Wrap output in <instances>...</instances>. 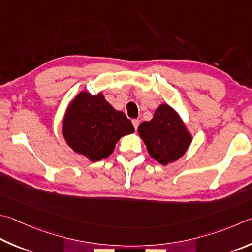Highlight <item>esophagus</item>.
<instances>
[{"label":"esophagus","instance_id":"1","mask_svg":"<svg viewBox=\"0 0 252 252\" xmlns=\"http://www.w3.org/2000/svg\"><path fill=\"white\" fill-rule=\"evenodd\" d=\"M132 123H133L134 129H135V130L138 129V126H139V125H140V121L138 120V119H134V120H132Z\"/></svg>","mask_w":252,"mask_h":252}]
</instances>
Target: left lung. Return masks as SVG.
Masks as SVG:
<instances>
[{
  "label": "left lung",
  "instance_id": "left-lung-1",
  "mask_svg": "<svg viewBox=\"0 0 252 252\" xmlns=\"http://www.w3.org/2000/svg\"><path fill=\"white\" fill-rule=\"evenodd\" d=\"M138 132L151 158L162 165L180 159L193 140L180 113L167 103L159 104L153 118L142 122Z\"/></svg>",
  "mask_w": 252,
  "mask_h": 252
}]
</instances>
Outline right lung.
I'll use <instances>...</instances> for the list:
<instances>
[{
  "mask_svg": "<svg viewBox=\"0 0 252 252\" xmlns=\"http://www.w3.org/2000/svg\"><path fill=\"white\" fill-rule=\"evenodd\" d=\"M134 132L131 121L116 110L102 93L82 90L71 100L63 114L62 133L68 146L91 162L111 155L122 136Z\"/></svg>",
  "mask_w": 252,
  "mask_h": 252,
  "instance_id": "obj_1",
  "label": "right lung"
}]
</instances>
